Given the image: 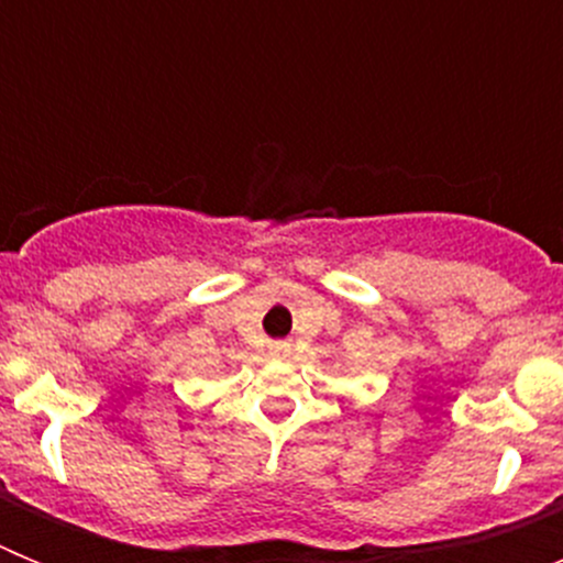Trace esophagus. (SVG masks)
<instances>
[{"instance_id": "1", "label": "esophagus", "mask_w": 563, "mask_h": 563, "mask_svg": "<svg viewBox=\"0 0 563 563\" xmlns=\"http://www.w3.org/2000/svg\"><path fill=\"white\" fill-rule=\"evenodd\" d=\"M267 350H271V357H287V355H290V343H287V341H273L271 346H267Z\"/></svg>"}]
</instances>
